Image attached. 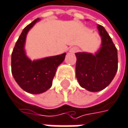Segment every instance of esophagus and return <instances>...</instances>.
Wrapping results in <instances>:
<instances>
[{
  "instance_id": "esophagus-1",
  "label": "esophagus",
  "mask_w": 128,
  "mask_h": 128,
  "mask_svg": "<svg viewBox=\"0 0 128 128\" xmlns=\"http://www.w3.org/2000/svg\"><path fill=\"white\" fill-rule=\"evenodd\" d=\"M78 50H79V48H78L77 47H72V48L69 50V52H70V54H74V53H76V52H78Z\"/></svg>"
}]
</instances>
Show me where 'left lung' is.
I'll use <instances>...</instances> for the list:
<instances>
[{"label": "left lung", "instance_id": "left-lung-1", "mask_svg": "<svg viewBox=\"0 0 128 128\" xmlns=\"http://www.w3.org/2000/svg\"><path fill=\"white\" fill-rule=\"evenodd\" d=\"M101 45L94 54L76 52V76L80 86L92 92L106 88L114 79L118 70L117 49L105 30L97 26Z\"/></svg>", "mask_w": 128, "mask_h": 128}]
</instances>
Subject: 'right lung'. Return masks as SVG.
Masks as SVG:
<instances>
[{
	"label": "right lung",
	"instance_id": "add662e5",
	"mask_svg": "<svg viewBox=\"0 0 128 128\" xmlns=\"http://www.w3.org/2000/svg\"><path fill=\"white\" fill-rule=\"evenodd\" d=\"M40 21L35 19L27 25L19 36L11 58L12 76L17 84L26 92L38 94L46 92L52 85L58 67L64 61L66 53L31 60L24 49L28 31Z\"/></svg>",
	"mask_w": 128,
	"mask_h": 128
}]
</instances>
